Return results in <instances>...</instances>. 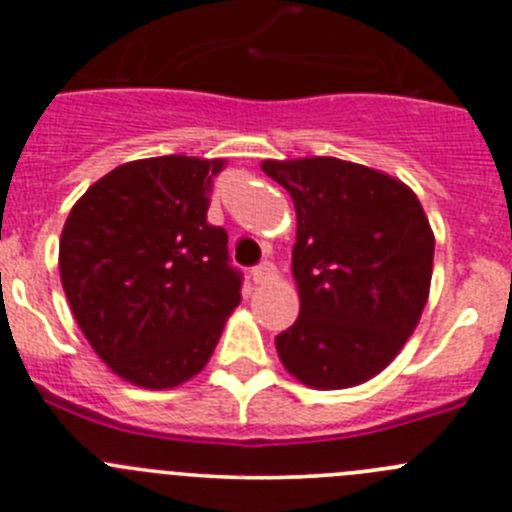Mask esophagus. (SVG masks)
I'll use <instances>...</instances> for the list:
<instances>
[{
  "label": "esophagus",
  "instance_id": "1",
  "mask_svg": "<svg viewBox=\"0 0 512 512\" xmlns=\"http://www.w3.org/2000/svg\"><path fill=\"white\" fill-rule=\"evenodd\" d=\"M272 278H278V270H275V265H272V262H262V265L252 267V280H255L257 285L270 283Z\"/></svg>",
  "mask_w": 512,
  "mask_h": 512
}]
</instances>
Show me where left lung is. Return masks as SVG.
<instances>
[{
  "label": "left lung",
  "instance_id": "left-lung-1",
  "mask_svg": "<svg viewBox=\"0 0 512 512\" xmlns=\"http://www.w3.org/2000/svg\"><path fill=\"white\" fill-rule=\"evenodd\" d=\"M298 217V321L275 338L285 369L310 389L374 379L417 328L429 298L434 232L404 181L333 156L262 161Z\"/></svg>",
  "mask_w": 512,
  "mask_h": 512
}]
</instances>
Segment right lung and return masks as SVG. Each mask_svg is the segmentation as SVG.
<instances>
[{
  "instance_id": "add662e5",
  "label": "right lung",
  "mask_w": 512,
  "mask_h": 512,
  "mask_svg": "<svg viewBox=\"0 0 512 512\" xmlns=\"http://www.w3.org/2000/svg\"><path fill=\"white\" fill-rule=\"evenodd\" d=\"M224 159L156 156L121 164L70 209L60 280L93 351L143 389H174L207 366L240 270L227 232L207 222Z\"/></svg>"
}]
</instances>
